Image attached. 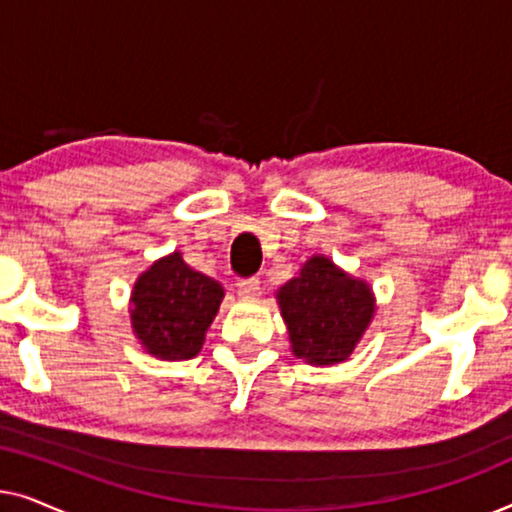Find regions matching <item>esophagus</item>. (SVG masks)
I'll use <instances>...</instances> for the list:
<instances>
[{
	"label": "esophagus",
	"mask_w": 512,
	"mask_h": 512,
	"mask_svg": "<svg viewBox=\"0 0 512 512\" xmlns=\"http://www.w3.org/2000/svg\"><path fill=\"white\" fill-rule=\"evenodd\" d=\"M261 293V282L258 279H244L237 284V296L240 298H256Z\"/></svg>",
	"instance_id": "34e87169"
}]
</instances>
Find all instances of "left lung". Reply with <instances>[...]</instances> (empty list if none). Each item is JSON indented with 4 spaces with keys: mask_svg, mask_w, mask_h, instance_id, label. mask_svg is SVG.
<instances>
[{
    "mask_svg": "<svg viewBox=\"0 0 512 512\" xmlns=\"http://www.w3.org/2000/svg\"><path fill=\"white\" fill-rule=\"evenodd\" d=\"M291 349L312 366L347 361L375 314V296L331 258L312 256L300 275L277 291Z\"/></svg>",
    "mask_w": 512,
    "mask_h": 512,
    "instance_id": "1",
    "label": "left lung"
}]
</instances>
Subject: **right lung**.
<instances>
[{
	"label": "right lung",
	"instance_id": "obj_1",
	"mask_svg": "<svg viewBox=\"0 0 512 512\" xmlns=\"http://www.w3.org/2000/svg\"><path fill=\"white\" fill-rule=\"evenodd\" d=\"M223 300L216 279L188 268L179 251L160 258L135 282L132 331L156 359H193Z\"/></svg>",
	"mask_w": 512,
	"mask_h": 512
}]
</instances>
